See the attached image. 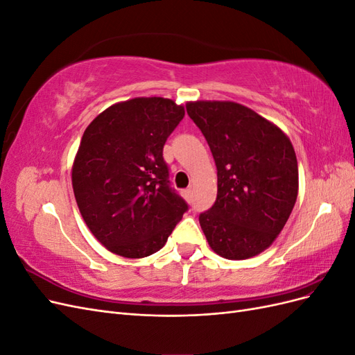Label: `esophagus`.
I'll list each match as a JSON object with an SVG mask.
<instances>
[{"instance_id":"esophagus-1","label":"esophagus","mask_w":355,"mask_h":355,"mask_svg":"<svg viewBox=\"0 0 355 355\" xmlns=\"http://www.w3.org/2000/svg\"><path fill=\"white\" fill-rule=\"evenodd\" d=\"M184 197H185L187 201H191V200H192V189H191V188H188V189L184 191Z\"/></svg>"}]
</instances>
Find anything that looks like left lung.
<instances>
[{
	"label": "left lung",
	"mask_w": 355,
	"mask_h": 355,
	"mask_svg": "<svg viewBox=\"0 0 355 355\" xmlns=\"http://www.w3.org/2000/svg\"><path fill=\"white\" fill-rule=\"evenodd\" d=\"M187 112L206 137L218 168V197L200 214L214 253L249 259L282 232L297 198V159L271 121L235 102L197 101Z\"/></svg>",
	"instance_id": "1"
}]
</instances>
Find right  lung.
<instances>
[{"label":"right lung","instance_id":"right-lung-1","mask_svg":"<svg viewBox=\"0 0 355 355\" xmlns=\"http://www.w3.org/2000/svg\"><path fill=\"white\" fill-rule=\"evenodd\" d=\"M185 110L164 98L115 103L85 128L72 166L81 216L110 252L130 259L158 252L188 210L163 158Z\"/></svg>","mask_w":355,"mask_h":355}]
</instances>
